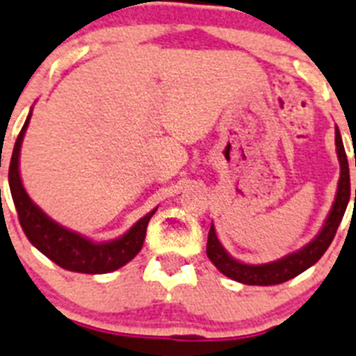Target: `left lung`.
<instances>
[{"instance_id": "left-lung-1", "label": "left lung", "mask_w": 356, "mask_h": 356, "mask_svg": "<svg viewBox=\"0 0 356 356\" xmlns=\"http://www.w3.org/2000/svg\"><path fill=\"white\" fill-rule=\"evenodd\" d=\"M335 145L337 154L340 161V179H339V190H337L335 202L331 208L330 215L324 222V228L321 234L313 238L312 243L306 244L302 250L295 253L282 257L280 261L268 262V264H243V262L235 261L234 257H229L222 246H220L219 238L215 235V228L211 224L210 234H208V244H206V253L208 259L215 264V268L222 275L229 279L243 282L248 286H273L282 284L286 280L293 279L302 271H306L309 266L315 264L318 259L325 253L330 248L331 241L335 238L337 228H339L340 220L344 217L346 208L349 202V193H351V183H349V164L348 155H346L344 145H342V137H340L339 128H335ZM356 166V159H355ZM355 202H356V190H355Z\"/></svg>"}]
</instances>
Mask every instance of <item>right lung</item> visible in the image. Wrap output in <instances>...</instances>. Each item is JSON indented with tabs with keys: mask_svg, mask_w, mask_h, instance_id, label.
<instances>
[{
	"mask_svg": "<svg viewBox=\"0 0 356 356\" xmlns=\"http://www.w3.org/2000/svg\"><path fill=\"white\" fill-rule=\"evenodd\" d=\"M31 115L32 112L29 113V118H26L25 124L17 136L14 152H12L10 166H8V186H10L14 206H16L19 224L26 238L43 255L49 257L50 261L65 268V270L77 271V273H110V271L118 270V268L132 261L134 257L141 252L146 237V226H148V220L152 219V215L155 213L157 208L152 210L150 213H146L143 219L137 220L122 237L110 241V243H92L88 238L63 228L58 222H54L31 201V197L21 184L19 148L26 127H29V121H31Z\"/></svg>",
	"mask_w": 356,
	"mask_h": 356,
	"instance_id": "add662e5",
	"label": "right lung"
}]
</instances>
